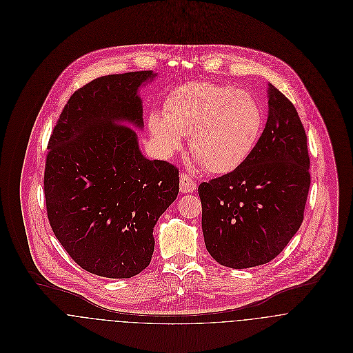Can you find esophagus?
Wrapping results in <instances>:
<instances>
[{
  "label": "esophagus",
  "instance_id": "esophagus-1",
  "mask_svg": "<svg viewBox=\"0 0 353 353\" xmlns=\"http://www.w3.org/2000/svg\"><path fill=\"white\" fill-rule=\"evenodd\" d=\"M179 189L182 193H190L193 190L197 189V183L194 181V178L186 172L181 174V183H179Z\"/></svg>",
  "mask_w": 353,
  "mask_h": 353
}]
</instances>
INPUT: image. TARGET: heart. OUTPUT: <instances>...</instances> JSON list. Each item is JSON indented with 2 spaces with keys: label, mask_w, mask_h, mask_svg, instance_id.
I'll list each match as a JSON object with an SVG mask.
<instances>
[{
  "label": "heart",
  "mask_w": 353,
  "mask_h": 353,
  "mask_svg": "<svg viewBox=\"0 0 353 353\" xmlns=\"http://www.w3.org/2000/svg\"><path fill=\"white\" fill-rule=\"evenodd\" d=\"M164 110H154L148 126L157 150L165 156L179 151L192 134L190 150L214 174L241 168L255 150L263 117L249 94L232 87L193 81L174 88Z\"/></svg>",
  "instance_id": "heart-1"
}]
</instances>
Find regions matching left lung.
<instances>
[{"instance_id":"8db88e82","label":"left lung","mask_w":353,"mask_h":353,"mask_svg":"<svg viewBox=\"0 0 353 353\" xmlns=\"http://www.w3.org/2000/svg\"><path fill=\"white\" fill-rule=\"evenodd\" d=\"M266 126L238 170L202 182V232L221 265L245 269L276 258L301 228L310 176L307 136L292 101L269 84Z\"/></svg>"}]
</instances>
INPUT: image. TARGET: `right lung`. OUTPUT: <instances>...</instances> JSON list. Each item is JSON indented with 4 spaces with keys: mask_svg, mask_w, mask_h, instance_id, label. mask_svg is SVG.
I'll list each match as a JSON object with an SVG mask.
<instances>
[{
    "mask_svg": "<svg viewBox=\"0 0 353 353\" xmlns=\"http://www.w3.org/2000/svg\"><path fill=\"white\" fill-rule=\"evenodd\" d=\"M151 70L110 74L79 88L51 133L45 200L51 230L84 270L108 279L143 272L154 249L153 227L179 192V171L148 160L139 87Z\"/></svg>",
    "mask_w": 353,
    "mask_h": 353,
    "instance_id": "obj_1",
    "label": "right lung"
}]
</instances>
